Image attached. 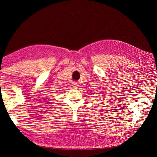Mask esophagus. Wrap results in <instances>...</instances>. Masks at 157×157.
<instances>
[{
	"label": "esophagus",
	"instance_id": "esophagus-1",
	"mask_svg": "<svg viewBox=\"0 0 157 157\" xmlns=\"http://www.w3.org/2000/svg\"><path fill=\"white\" fill-rule=\"evenodd\" d=\"M78 84H78V82H73V84H72L73 88H74L75 89L78 88V87H79V85H78Z\"/></svg>",
	"mask_w": 157,
	"mask_h": 157
}]
</instances>
